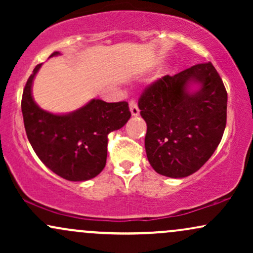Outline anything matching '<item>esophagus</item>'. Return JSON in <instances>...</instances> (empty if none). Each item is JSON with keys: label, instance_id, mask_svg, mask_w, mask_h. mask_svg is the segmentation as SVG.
Listing matches in <instances>:
<instances>
[{"label": "esophagus", "instance_id": "esophagus-1", "mask_svg": "<svg viewBox=\"0 0 253 253\" xmlns=\"http://www.w3.org/2000/svg\"><path fill=\"white\" fill-rule=\"evenodd\" d=\"M129 110H130V114H132V117H138L139 113H140V110L138 108V104L134 100H130L129 101Z\"/></svg>", "mask_w": 253, "mask_h": 253}]
</instances>
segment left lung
<instances>
[{"label": "left lung", "mask_w": 253, "mask_h": 253, "mask_svg": "<svg viewBox=\"0 0 253 253\" xmlns=\"http://www.w3.org/2000/svg\"><path fill=\"white\" fill-rule=\"evenodd\" d=\"M138 106L147 125V159L159 175L183 178L196 172L221 141L227 92L211 63L156 81Z\"/></svg>", "instance_id": "8db88e82"}]
</instances>
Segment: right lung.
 Here are the masks:
<instances>
[{"label":"right lung","instance_id":"obj_1","mask_svg":"<svg viewBox=\"0 0 253 253\" xmlns=\"http://www.w3.org/2000/svg\"><path fill=\"white\" fill-rule=\"evenodd\" d=\"M59 54L53 52L50 58ZM40 66L34 68L22 94L21 110L28 140L40 161L58 176L74 182L94 178L106 167L107 136L129 120L128 103L92 98L66 114L43 110L32 96V83Z\"/></svg>","mask_w":253,"mask_h":253}]
</instances>
